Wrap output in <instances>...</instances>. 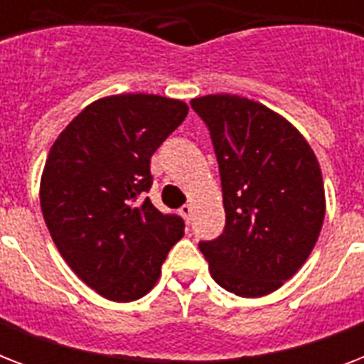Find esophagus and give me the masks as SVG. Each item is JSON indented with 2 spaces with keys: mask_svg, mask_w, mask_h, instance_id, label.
Segmentation results:
<instances>
[{
  "mask_svg": "<svg viewBox=\"0 0 364 364\" xmlns=\"http://www.w3.org/2000/svg\"><path fill=\"white\" fill-rule=\"evenodd\" d=\"M179 213H181L183 219L187 221V225H191V223H193V217H194V208H193V205L185 204L181 208V210H179Z\"/></svg>",
  "mask_w": 364,
  "mask_h": 364,
  "instance_id": "1",
  "label": "esophagus"
}]
</instances>
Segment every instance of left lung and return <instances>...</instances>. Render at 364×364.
I'll use <instances>...</instances> for the list:
<instances>
[{
	"label": "left lung",
	"instance_id": "obj_1",
	"mask_svg": "<svg viewBox=\"0 0 364 364\" xmlns=\"http://www.w3.org/2000/svg\"><path fill=\"white\" fill-rule=\"evenodd\" d=\"M215 147L225 230L200 242L228 293L259 299L302 268L325 219V187L306 137L270 107L236 94L191 100Z\"/></svg>",
	"mask_w": 364,
	"mask_h": 364
}]
</instances>
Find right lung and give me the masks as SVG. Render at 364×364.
Returning <instances> with one entry per match:
<instances>
[{"instance_id": "obj_1", "label": "right lung", "mask_w": 364, "mask_h": 364, "mask_svg": "<svg viewBox=\"0 0 364 364\" xmlns=\"http://www.w3.org/2000/svg\"><path fill=\"white\" fill-rule=\"evenodd\" d=\"M188 105L156 94H115L87 105L56 137L39 185L54 245L104 299L132 302L156 285L185 223L149 198L151 156Z\"/></svg>"}]
</instances>
